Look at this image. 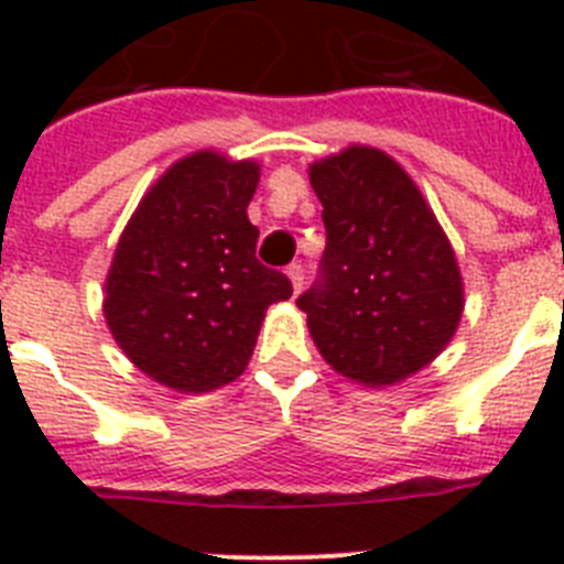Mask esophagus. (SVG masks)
<instances>
[{"instance_id":"obj_1","label":"esophagus","mask_w":564,"mask_h":564,"mask_svg":"<svg viewBox=\"0 0 564 564\" xmlns=\"http://www.w3.org/2000/svg\"><path fill=\"white\" fill-rule=\"evenodd\" d=\"M285 273H288V279H291L293 293L302 291V282H305V271H302V265H296V262H293V265H288Z\"/></svg>"}]
</instances>
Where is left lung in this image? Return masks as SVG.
<instances>
[{"instance_id":"1","label":"left lung","mask_w":564,"mask_h":564,"mask_svg":"<svg viewBox=\"0 0 564 564\" xmlns=\"http://www.w3.org/2000/svg\"><path fill=\"white\" fill-rule=\"evenodd\" d=\"M327 248L322 282L299 296L338 376L392 387L435 361L463 316L455 248L401 163L352 147L311 163Z\"/></svg>"}]
</instances>
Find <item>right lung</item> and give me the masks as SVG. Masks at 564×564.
<instances>
[{"instance_id":"right-lung-1","label":"right lung","mask_w":564,"mask_h":564,"mask_svg":"<svg viewBox=\"0 0 564 564\" xmlns=\"http://www.w3.org/2000/svg\"><path fill=\"white\" fill-rule=\"evenodd\" d=\"M257 161L200 149L143 194L104 279V318L123 356L177 392H212L246 372L285 273L257 259L248 203Z\"/></svg>"}]
</instances>
